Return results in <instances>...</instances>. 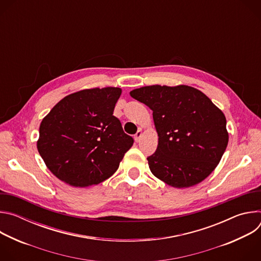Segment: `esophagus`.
I'll use <instances>...</instances> for the list:
<instances>
[{
  "label": "esophagus",
  "instance_id": "1",
  "mask_svg": "<svg viewBox=\"0 0 261 261\" xmlns=\"http://www.w3.org/2000/svg\"><path fill=\"white\" fill-rule=\"evenodd\" d=\"M141 135H142V131H141V130H138V131L136 132V134L134 135V139H135V141H136V142H138V141L140 140Z\"/></svg>",
  "mask_w": 261,
  "mask_h": 261
}]
</instances>
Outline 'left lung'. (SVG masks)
<instances>
[{
    "instance_id": "left-lung-1",
    "label": "left lung",
    "mask_w": 261,
    "mask_h": 261,
    "mask_svg": "<svg viewBox=\"0 0 261 261\" xmlns=\"http://www.w3.org/2000/svg\"><path fill=\"white\" fill-rule=\"evenodd\" d=\"M153 110L156 152L147 157L152 173L174 188L206 178L228 143L226 118L211 99L189 86H147L130 92Z\"/></svg>"
}]
</instances>
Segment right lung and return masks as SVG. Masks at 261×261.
I'll use <instances>...</instances> for the list:
<instances>
[{
	"mask_svg": "<svg viewBox=\"0 0 261 261\" xmlns=\"http://www.w3.org/2000/svg\"><path fill=\"white\" fill-rule=\"evenodd\" d=\"M121 94L114 87L73 93L42 120L37 148L59 179L83 188L117 171L134 141L114 116Z\"/></svg>",
	"mask_w": 261,
	"mask_h": 261,
	"instance_id": "right-lung-1",
	"label": "right lung"
}]
</instances>
